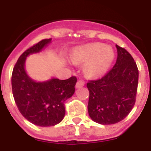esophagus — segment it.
<instances>
[{
  "mask_svg": "<svg viewBox=\"0 0 151 151\" xmlns=\"http://www.w3.org/2000/svg\"><path fill=\"white\" fill-rule=\"evenodd\" d=\"M84 85H85V82H84L83 81H82V80H78V82H77L76 85V87L77 88H78L83 87Z\"/></svg>",
  "mask_w": 151,
  "mask_h": 151,
  "instance_id": "obj_1",
  "label": "esophagus"
}]
</instances>
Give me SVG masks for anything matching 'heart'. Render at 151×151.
Here are the masks:
<instances>
[{"label": "heart", "mask_w": 151, "mask_h": 151, "mask_svg": "<svg viewBox=\"0 0 151 151\" xmlns=\"http://www.w3.org/2000/svg\"><path fill=\"white\" fill-rule=\"evenodd\" d=\"M115 54L110 46L101 43L89 44L77 47L71 55L74 63H85L84 69L90 76H99L107 71Z\"/></svg>", "instance_id": "heart-1"}]
</instances>
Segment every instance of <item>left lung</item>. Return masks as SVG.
<instances>
[{"label": "left lung", "instance_id": "8db88e82", "mask_svg": "<svg viewBox=\"0 0 151 151\" xmlns=\"http://www.w3.org/2000/svg\"><path fill=\"white\" fill-rule=\"evenodd\" d=\"M117 58L110 71L98 79L89 80L88 110L92 120L102 125L120 122L135 104L138 69L127 50L116 45Z\"/></svg>", "mask_w": 151, "mask_h": 151}]
</instances>
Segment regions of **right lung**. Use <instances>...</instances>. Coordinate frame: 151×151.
Returning a JSON list of instances; mask_svg holds the SVG:
<instances>
[{"label": "right lung", "instance_id": "right-lung-1", "mask_svg": "<svg viewBox=\"0 0 151 151\" xmlns=\"http://www.w3.org/2000/svg\"><path fill=\"white\" fill-rule=\"evenodd\" d=\"M51 38L43 39L30 47L19 57L12 73V91L18 110L25 118L38 126H53L63 120L66 110L64 103L75 92L77 78H52L35 82L26 74L24 64L26 57L41 50Z\"/></svg>", "mask_w": 151, "mask_h": 151}]
</instances>
